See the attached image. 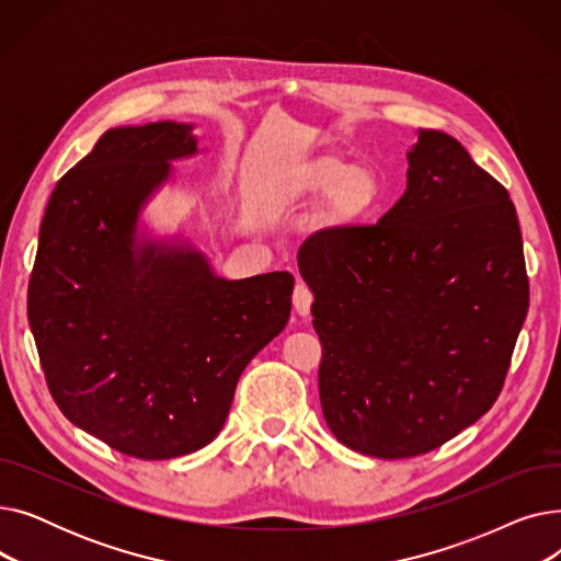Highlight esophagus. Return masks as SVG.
<instances>
[{"instance_id": "34e87169", "label": "esophagus", "mask_w": 561, "mask_h": 561, "mask_svg": "<svg viewBox=\"0 0 561 561\" xmlns=\"http://www.w3.org/2000/svg\"><path fill=\"white\" fill-rule=\"evenodd\" d=\"M311 302H313V293L309 290L307 284L298 282V284H296V290H293V305H296V311H298L300 316H309Z\"/></svg>"}]
</instances>
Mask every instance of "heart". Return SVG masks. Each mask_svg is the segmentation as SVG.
<instances>
[{
    "label": "heart",
    "instance_id": "heart-1",
    "mask_svg": "<svg viewBox=\"0 0 561 561\" xmlns=\"http://www.w3.org/2000/svg\"><path fill=\"white\" fill-rule=\"evenodd\" d=\"M322 197H330V222L345 229L375 211L381 186L370 168H362L343 157L322 154L293 165L286 172L275 204L282 211H298Z\"/></svg>",
    "mask_w": 561,
    "mask_h": 561
}]
</instances>
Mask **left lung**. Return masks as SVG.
Segmentation results:
<instances>
[{"mask_svg": "<svg viewBox=\"0 0 561 561\" xmlns=\"http://www.w3.org/2000/svg\"><path fill=\"white\" fill-rule=\"evenodd\" d=\"M407 161V191L377 225L298 252L322 414L379 459L425 455L486 414L529 298L505 186L444 131L421 129Z\"/></svg>", "mask_w": 561, "mask_h": 561, "instance_id": "8db88e82", "label": "left lung"}]
</instances>
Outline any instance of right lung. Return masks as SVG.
<instances>
[{"label": "right lung", "mask_w": 561, "mask_h": 561, "mask_svg": "<svg viewBox=\"0 0 561 561\" xmlns=\"http://www.w3.org/2000/svg\"><path fill=\"white\" fill-rule=\"evenodd\" d=\"M195 152L184 123L102 134L58 180L28 279V325L54 402L136 459L211 444L241 373L290 316V273L225 279L186 241H138L170 163Z\"/></svg>", "instance_id": "add662e5"}]
</instances>
